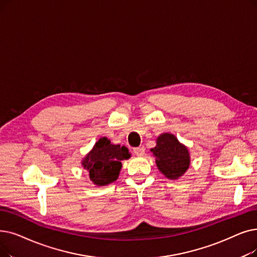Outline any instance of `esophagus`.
Wrapping results in <instances>:
<instances>
[{
  "label": "esophagus",
  "mask_w": 257,
  "mask_h": 257,
  "mask_svg": "<svg viewBox=\"0 0 257 257\" xmlns=\"http://www.w3.org/2000/svg\"><path fill=\"white\" fill-rule=\"evenodd\" d=\"M133 152L137 156H143L145 154V148L144 147H138L133 149Z\"/></svg>",
  "instance_id": "34e87169"
}]
</instances>
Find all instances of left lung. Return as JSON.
I'll list each match as a JSON object with an SVG mask.
<instances>
[{
  "instance_id": "1",
  "label": "left lung",
  "mask_w": 257,
  "mask_h": 257,
  "mask_svg": "<svg viewBox=\"0 0 257 257\" xmlns=\"http://www.w3.org/2000/svg\"><path fill=\"white\" fill-rule=\"evenodd\" d=\"M150 151L158 169L169 180H178L190 167L191 158L188 147L170 132L160 135L156 139V146Z\"/></svg>"
}]
</instances>
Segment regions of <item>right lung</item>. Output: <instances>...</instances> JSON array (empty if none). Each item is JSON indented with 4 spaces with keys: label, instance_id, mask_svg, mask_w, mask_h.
<instances>
[{
    "label": "right lung",
    "instance_id": "1",
    "mask_svg": "<svg viewBox=\"0 0 257 257\" xmlns=\"http://www.w3.org/2000/svg\"><path fill=\"white\" fill-rule=\"evenodd\" d=\"M130 158L127 147L111 144L110 140L103 137L85 155L82 166L88 172L90 181L101 187L115 182L121 169V161Z\"/></svg>",
    "mask_w": 257,
    "mask_h": 257
}]
</instances>
